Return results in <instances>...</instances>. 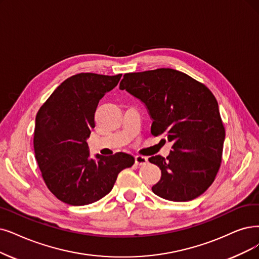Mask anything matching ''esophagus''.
Segmentation results:
<instances>
[{"label": "esophagus", "mask_w": 259, "mask_h": 259, "mask_svg": "<svg viewBox=\"0 0 259 259\" xmlns=\"http://www.w3.org/2000/svg\"><path fill=\"white\" fill-rule=\"evenodd\" d=\"M135 162L137 165H143V164L148 163V158L144 156H141V155H137V156L135 157Z\"/></svg>", "instance_id": "1"}]
</instances>
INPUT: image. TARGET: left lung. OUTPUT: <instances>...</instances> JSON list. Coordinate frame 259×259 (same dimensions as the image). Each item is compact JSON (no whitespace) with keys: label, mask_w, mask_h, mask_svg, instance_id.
Returning a JSON list of instances; mask_svg holds the SVG:
<instances>
[{"label":"left lung","mask_w":259,"mask_h":259,"mask_svg":"<svg viewBox=\"0 0 259 259\" xmlns=\"http://www.w3.org/2000/svg\"><path fill=\"white\" fill-rule=\"evenodd\" d=\"M120 89L146 104L153 119L152 135L173 142L167 158H149L161 170V179L152 191L173 202L191 201L204 193L220 169L225 138L212 92L170 68L125 73Z\"/></svg>","instance_id":"left-lung-1"}]
</instances>
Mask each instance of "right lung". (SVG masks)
<instances>
[{
    "label": "right lung",
    "mask_w": 259,
    "mask_h": 259,
    "mask_svg": "<svg viewBox=\"0 0 259 259\" xmlns=\"http://www.w3.org/2000/svg\"><path fill=\"white\" fill-rule=\"evenodd\" d=\"M121 76L75 74L61 82L37 112L35 157L47 187L61 202L81 206L99 201L110 192L118 174L135 162L123 152L91 159L86 142L100 100Z\"/></svg>",
    "instance_id": "obj_1"
}]
</instances>
